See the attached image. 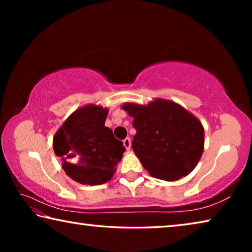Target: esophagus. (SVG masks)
<instances>
[{"label":"esophagus","mask_w":252,"mask_h":252,"mask_svg":"<svg viewBox=\"0 0 252 252\" xmlns=\"http://www.w3.org/2000/svg\"><path fill=\"white\" fill-rule=\"evenodd\" d=\"M123 144H125V147H126V150H130V148H131V140H130V138H126L125 140H123Z\"/></svg>","instance_id":"obj_1"}]
</instances>
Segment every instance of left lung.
<instances>
[{
    "label": "left lung",
    "mask_w": 252,
    "mask_h": 252,
    "mask_svg": "<svg viewBox=\"0 0 252 252\" xmlns=\"http://www.w3.org/2000/svg\"><path fill=\"white\" fill-rule=\"evenodd\" d=\"M122 108L133 118L136 133L132 149L152 177L174 181L192 171L204 144V131L197 118L174 102L160 99Z\"/></svg>",
    "instance_id": "left-lung-1"
}]
</instances>
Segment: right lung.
Wrapping results in <instances>:
<instances>
[{"label":"right lung","instance_id":"add662e5","mask_svg":"<svg viewBox=\"0 0 252 252\" xmlns=\"http://www.w3.org/2000/svg\"><path fill=\"white\" fill-rule=\"evenodd\" d=\"M108 110L87 105L74 111L53 138L55 155L62 159L65 173L82 185L109 181L126 148L104 126Z\"/></svg>","mask_w":252,"mask_h":252}]
</instances>
